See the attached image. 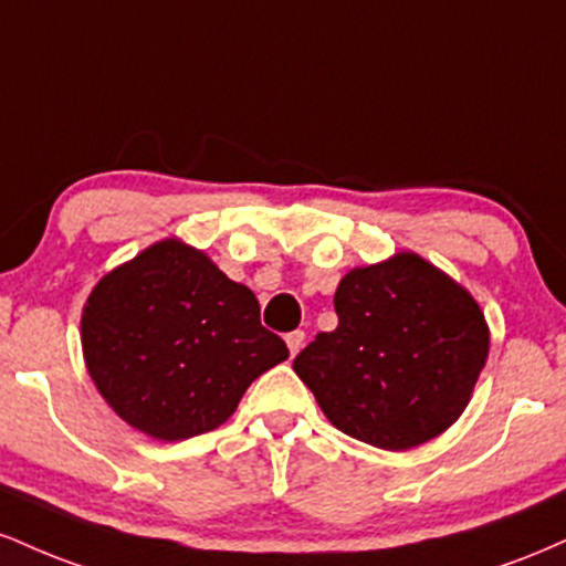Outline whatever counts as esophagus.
I'll return each mask as SVG.
<instances>
[{"mask_svg":"<svg viewBox=\"0 0 566 566\" xmlns=\"http://www.w3.org/2000/svg\"><path fill=\"white\" fill-rule=\"evenodd\" d=\"M284 340H287L290 354L297 356V350L305 346V333H303V329H295V333H290L287 337H284Z\"/></svg>","mask_w":566,"mask_h":566,"instance_id":"1","label":"esophagus"}]
</instances>
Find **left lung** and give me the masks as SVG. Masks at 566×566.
Returning <instances> with one entry per match:
<instances>
[{
	"mask_svg": "<svg viewBox=\"0 0 566 566\" xmlns=\"http://www.w3.org/2000/svg\"><path fill=\"white\" fill-rule=\"evenodd\" d=\"M337 327L292 361L329 423L380 450H412L460 418L490 354L471 292L415 252L348 271Z\"/></svg>",
	"mask_w": 566,
	"mask_h": 566,
	"instance_id": "obj_1",
	"label": "left lung"
}]
</instances>
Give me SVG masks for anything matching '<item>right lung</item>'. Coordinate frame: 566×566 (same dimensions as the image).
Here are the masks:
<instances>
[{
  "label": "right lung",
  "instance_id": "1",
  "mask_svg": "<svg viewBox=\"0 0 566 566\" xmlns=\"http://www.w3.org/2000/svg\"><path fill=\"white\" fill-rule=\"evenodd\" d=\"M82 350L103 399L161 441L212 431L250 382L290 356L250 287L178 239L114 269L82 311Z\"/></svg>",
  "mask_w": 566,
  "mask_h": 566
}]
</instances>
